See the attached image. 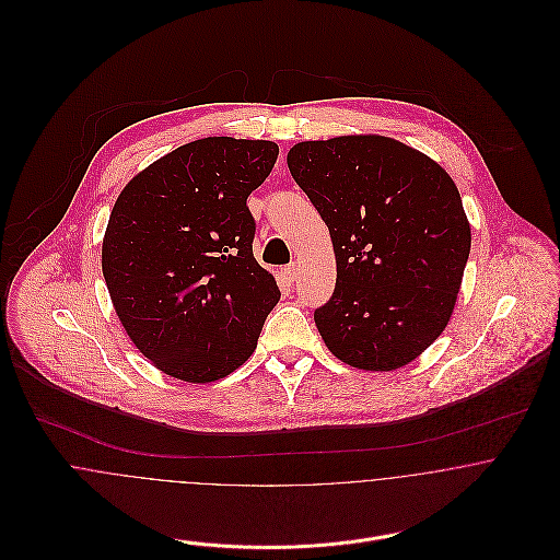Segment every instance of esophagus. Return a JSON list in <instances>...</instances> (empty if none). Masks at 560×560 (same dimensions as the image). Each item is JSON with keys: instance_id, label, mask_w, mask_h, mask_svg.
Segmentation results:
<instances>
[{"instance_id": "esophagus-1", "label": "esophagus", "mask_w": 560, "mask_h": 560, "mask_svg": "<svg viewBox=\"0 0 560 560\" xmlns=\"http://www.w3.org/2000/svg\"><path fill=\"white\" fill-rule=\"evenodd\" d=\"M298 271H300V269H298V265L293 262V265H287V267L282 269V276H284L289 282H295V278H298Z\"/></svg>"}]
</instances>
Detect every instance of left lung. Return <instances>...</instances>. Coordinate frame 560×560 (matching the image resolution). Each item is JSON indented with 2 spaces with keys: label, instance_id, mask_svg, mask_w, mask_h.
<instances>
[{
  "label": "left lung",
  "instance_id": "1",
  "mask_svg": "<svg viewBox=\"0 0 560 560\" xmlns=\"http://www.w3.org/2000/svg\"><path fill=\"white\" fill-rule=\"evenodd\" d=\"M295 183L329 229L336 287L315 323L349 366L395 371L448 325L470 256V224L446 170L384 136L300 142Z\"/></svg>",
  "mask_w": 560,
  "mask_h": 560
}]
</instances>
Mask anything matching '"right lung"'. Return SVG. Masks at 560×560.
Listing matches in <instances>:
<instances>
[{
	"instance_id": "obj_1",
	"label": "right lung",
	"mask_w": 560,
	"mask_h": 560,
	"mask_svg": "<svg viewBox=\"0 0 560 560\" xmlns=\"http://www.w3.org/2000/svg\"><path fill=\"white\" fill-rule=\"evenodd\" d=\"M278 144L205 138L178 147L120 191L103 240V278L133 345L165 375L218 382L252 355L280 300L254 254L247 196Z\"/></svg>"
}]
</instances>
